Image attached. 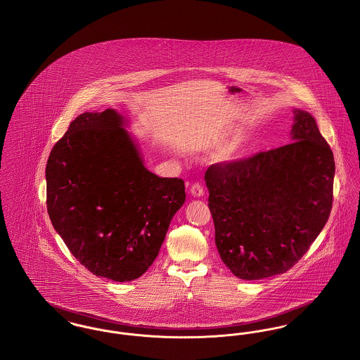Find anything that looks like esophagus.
<instances>
[{
  "label": "esophagus",
  "instance_id": "esophagus-1",
  "mask_svg": "<svg viewBox=\"0 0 360 360\" xmlns=\"http://www.w3.org/2000/svg\"><path fill=\"white\" fill-rule=\"evenodd\" d=\"M190 193H191V195H194V197H202V195H204V188H202L201 184L195 182L194 185H191Z\"/></svg>",
  "mask_w": 360,
  "mask_h": 360
}]
</instances>
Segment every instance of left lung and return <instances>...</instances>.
<instances>
[{
    "label": "left lung",
    "instance_id": "left-lung-1",
    "mask_svg": "<svg viewBox=\"0 0 360 360\" xmlns=\"http://www.w3.org/2000/svg\"><path fill=\"white\" fill-rule=\"evenodd\" d=\"M291 139L279 148L206 170L216 245L240 279L290 270L329 219L333 153L305 110H294Z\"/></svg>",
    "mask_w": 360,
    "mask_h": 360
}]
</instances>
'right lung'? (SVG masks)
Masks as SVG:
<instances>
[{
    "mask_svg": "<svg viewBox=\"0 0 360 360\" xmlns=\"http://www.w3.org/2000/svg\"><path fill=\"white\" fill-rule=\"evenodd\" d=\"M115 109L71 121L46 167L47 210L70 252L116 282L144 274L158 257L185 182L148 172Z\"/></svg>",
    "mask_w": 360,
    "mask_h": 360,
    "instance_id": "obj_1",
    "label": "right lung"
}]
</instances>
